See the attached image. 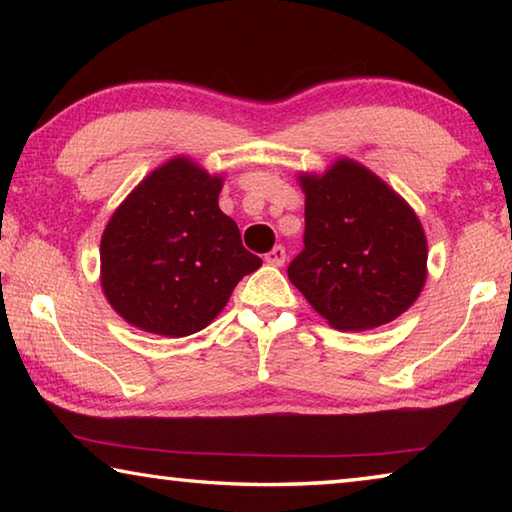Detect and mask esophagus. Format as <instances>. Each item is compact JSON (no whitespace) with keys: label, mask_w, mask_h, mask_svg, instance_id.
I'll use <instances>...</instances> for the list:
<instances>
[{"label":"esophagus","mask_w":512,"mask_h":512,"mask_svg":"<svg viewBox=\"0 0 512 512\" xmlns=\"http://www.w3.org/2000/svg\"><path fill=\"white\" fill-rule=\"evenodd\" d=\"M284 259H287V250H284L282 246H275V248L271 250V253H266L264 262H266L268 266H282Z\"/></svg>","instance_id":"34e87169"}]
</instances>
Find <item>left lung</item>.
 Returning <instances> with one entry per match:
<instances>
[{
    "label": "left lung",
    "instance_id": "8db88e82",
    "mask_svg": "<svg viewBox=\"0 0 512 512\" xmlns=\"http://www.w3.org/2000/svg\"><path fill=\"white\" fill-rule=\"evenodd\" d=\"M298 183L305 250L289 264L293 287L343 332L402 316L427 282V237L413 207L352 158L298 173Z\"/></svg>",
    "mask_w": 512,
    "mask_h": 512
}]
</instances>
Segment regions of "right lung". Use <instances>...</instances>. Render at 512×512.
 Masks as SVG:
<instances>
[{
	"label": "right lung",
	"mask_w": 512,
	"mask_h": 512,
	"mask_svg": "<svg viewBox=\"0 0 512 512\" xmlns=\"http://www.w3.org/2000/svg\"><path fill=\"white\" fill-rule=\"evenodd\" d=\"M221 173L187 155L153 169L101 235V289L128 325L180 339L221 314L262 259L219 207Z\"/></svg>",
	"instance_id": "right-lung-1"
}]
</instances>
